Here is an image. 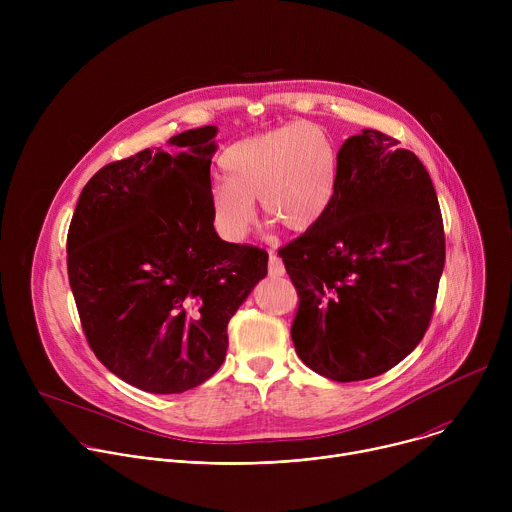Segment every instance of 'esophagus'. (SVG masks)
Masks as SVG:
<instances>
[{"instance_id": "esophagus-1", "label": "esophagus", "mask_w": 512, "mask_h": 512, "mask_svg": "<svg viewBox=\"0 0 512 512\" xmlns=\"http://www.w3.org/2000/svg\"><path fill=\"white\" fill-rule=\"evenodd\" d=\"M269 275L271 277H283L285 275V267H283L281 259L275 253H269Z\"/></svg>"}]
</instances>
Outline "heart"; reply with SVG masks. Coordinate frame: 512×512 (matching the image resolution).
Segmentation results:
<instances>
[{"label":"heart","instance_id":"1","mask_svg":"<svg viewBox=\"0 0 512 512\" xmlns=\"http://www.w3.org/2000/svg\"><path fill=\"white\" fill-rule=\"evenodd\" d=\"M225 182L208 190L216 233L241 243L255 221V204L283 229L306 233L328 212L338 186V152L314 123H291L247 139L223 152Z\"/></svg>","mask_w":512,"mask_h":512}]
</instances>
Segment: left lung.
<instances>
[{
  "mask_svg": "<svg viewBox=\"0 0 512 512\" xmlns=\"http://www.w3.org/2000/svg\"><path fill=\"white\" fill-rule=\"evenodd\" d=\"M397 143L375 129L348 137L328 212L279 249L300 296L296 352L338 383L383 375L421 342L446 263L431 178Z\"/></svg>",
  "mask_w": 512,
  "mask_h": 512,
  "instance_id": "obj_1",
  "label": "left lung"
}]
</instances>
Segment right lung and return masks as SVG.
Returning <instances> with one entry per match:
<instances>
[{
    "instance_id": "obj_1",
    "label": "right lung",
    "mask_w": 512,
    "mask_h": 512,
    "mask_svg": "<svg viewBox=\"0 0 512 512\" xmlns=\"http://www.w3.org/2000/svg\"><path fill=\"white\" fill-rule=\"evenodd\" d=\"M214 125L101 168L72 214L66 263L89 346L121 381L172 395L221 367L227 326L267 275V253L216 235Z\"/></svg>"
}]
</instances>
